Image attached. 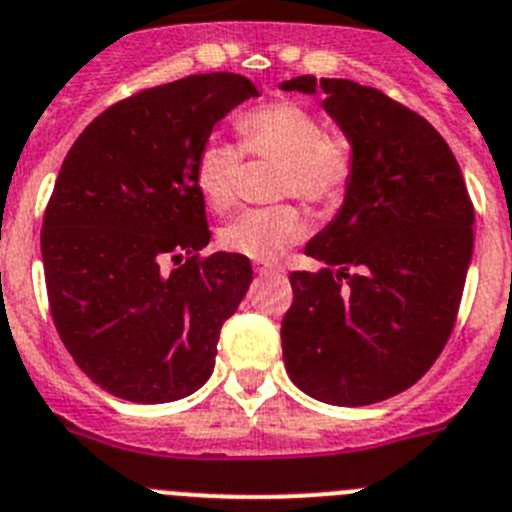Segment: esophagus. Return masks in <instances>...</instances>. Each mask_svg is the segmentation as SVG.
<instances>
[{"mask_svg": "<svg viewBox=\"0 0 512 512\" xmlns=\"http://www.w3.org/2000/svg\"><path fill=\"white\" fill-rule=\"evenodd\" d=\"M256 271H259V274H261V276H279V274H281V266L261 264V266H256Z\"/></svg>", "mask_w": 512, "mask_h": 512, "instance_id": "esophagus-1", "label": "esophagus"}]
</instances>
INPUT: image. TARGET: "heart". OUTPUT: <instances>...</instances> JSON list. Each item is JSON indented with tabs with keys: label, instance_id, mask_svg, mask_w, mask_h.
I'll list each match as a JSON object with an SVG mask.
<instances>
[{
	"label": "heart",
	"instance_id": "heart-1",
	"mask_svg": "<svg viewBox=\"0 0 512 512\" xmlns=\"http://www.w3.org/2000/svg\"><path fill=\"white\" fill-rule=\"evenodd\" d=\"M241 148L251 157L279 159V195L330 205L345 195L353 177V147L307 106L271 101L236 119ZM243 153L236 144L208 139L195 157V187L218 213L231 210L241 187ZM307 236V218L292 203L246 210L220 231L225 251L253 261H276Z\"/></svg>",
	"mask_w": 512,
	"mask_h": 512
}]
</instances>
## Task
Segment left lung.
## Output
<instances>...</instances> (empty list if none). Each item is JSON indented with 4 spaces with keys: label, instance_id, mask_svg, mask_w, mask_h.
Wrapping results in <instances>:
<instances>
[{
    "label": "left lung",
    "instance_id": "8db88e82",
    "mask_svg": "<svg viewBox=\"0 0 512 512\" xmlns=\"http://www.w3.org/2000/svg\"><path fill=\"white\" fill-rule=\"evenodd\" d=\"M279 88L325 93L353 147L342 208L289 276L281 350L294 386L332 406H368L414 386L452 335L472 261L475 208L452 149L424 116L345 78Z\"/></svg>",
    "mask_w": 512,
    "mask_h": 512
}]
</instances>
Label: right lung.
<instances>
[{
	"label": "right lung",
	"instance_id": "1",
	"mask_svg": "<svg viewBox=\"0 0 512 512\" xmlns=\"http://www.w3.org/2000/svg\"><path fill=\"white\" fill-rule=\"evenodd\" d=\"M253 96L238 73L147 88L96 116L60 167L40 236L50 312L75 365L111 396L177 401L213 373L253 271L238 253L200 259L210 231L192 167Z\"/></svg>",
	"mask_w": 512,
	"mask_h": 512
}]
</instances>
